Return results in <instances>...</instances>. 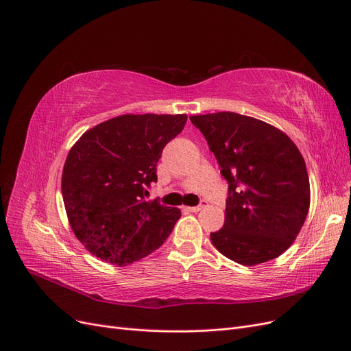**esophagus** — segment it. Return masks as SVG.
Masks as SVG:
<instances>
[{
  "instance_id": "esophagus-1",
  "label": "esophagus",
  "mask_w": 351,
  "mask_h": 351,
  "mask_svg": "<svg viewBox=\"0 0 351 351\" xmlns=\"http://www.w3.org/2000/svg\"><path fill=\"white\" fill-rule=\"evenodd\" d=\"M206 202L202 201L197 206H184V210H188V212H199L202 208H205Z\"/></svg>"
}]
</instances>
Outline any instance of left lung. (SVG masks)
Returning <instances> with one entry per match:
<instances>
[{
	"instance_id": "8db88e82",
	"label": "left lung",
	"mask_w": 351,
	"mask_h": 351,
	"mask_svg": "<svg viewBox=\"0 0 351 351\" xmlns=\"http://www.w3.org/2000/svg\"><path fill=\"white\" fill-rule=\"evenodd\" d=\"M228 182L223 226L210 232L222 255L242 265L280 256L310 208L306 162L285 133L232 112L191 116Z\"/></svg>"
}]
</instances>
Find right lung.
Returning a JSON list of instances; mask_svg holds the SVG:
<instances>
[{
  "mask_svg": "<svg viewBox=\"0 0 351 351\" xmlns=\"http://www.w3.org/2000/svg\"><path fill=\"white\" fill-rule=\"evenodd\" d=\"M186 114H123L87 130L69 152L62 192L71 230L101 261L129 265L158 250L180 209L146 201L163 147Z\"/></svg>",
  "mask_w": 351,
  "mask_h": 351,
  "instance_id": "obj_1",
  "label": "right lung"
}]
</instances>
